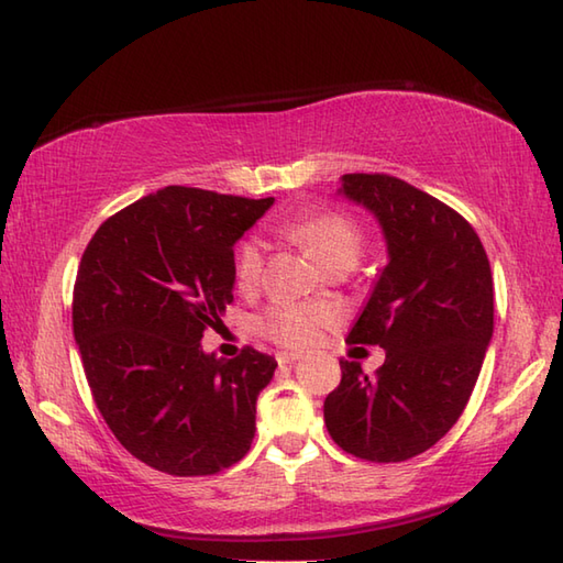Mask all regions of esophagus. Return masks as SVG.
<instances>
[{"label":"esophagus","mask_w":563,"mask_h":563,"mask_svg":"<svg viewBox=\"0 0 563 563\" xmlns=\"http://www.w3.org/2000/svg\"><path fill=\"white\" fill-rule=\"evenodd\" d=\"M295 361H300V355L297 353H278V365H292Z\"/></svg>","instance_id":"1"}]
</instances>
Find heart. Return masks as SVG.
<instances>
[{"mask_svg":"<svg viewBox=\"0 0 563 563\" xmlns=\"http://www.w3.org/2000/svg\"><path fill=\"white\" fill-rule=\"evenodd\" d=\"M288 234L297 244H302L321 266L333 261H357L363 254L365 236L361 224L343 212H314L288 224ZM263 266L261 244L256 239H246L236 249L234 275L239 288H254ZM331 312L319 305H275L261 317L258 327L268 339L290 349H302L317 339L319 324H327Z\"/></svg>","mask_w":563,"mask_h":563,"instance_id":"b5f03b06","label":"heart"}]
</instances>
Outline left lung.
<instances>
[{
    "label": "left lung",
    "mask_w": 563,
    "mask_h": 563,
    "mask_svg": "<svg viewBox=\"0 0 563 563\" xmlns=\"http://www.w3.org/2000/svg\"><path fill=\"white\" fill-rule=\"evenodd\" d=\"M339 196L373 212L387 266L351 343L379 345L375 375L341 361L324 401L333 442L369 462H404L457 423L494 336V280L482 239L462 214L387 174H345Z\"/></svg>",
    "instance_id": "8db88e82"
}]
</instances>
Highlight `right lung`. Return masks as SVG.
Wrapping results in <instances>:
<instances>
[{
  "instance_id": "1",
  "label": "right lung",
  "mask_w": 563,
  "mask_h": 563,
  "mask_svg": "<svg viewBox=\"0 0 563 563\" xmlns=\"http://www.w3.org/2000/svg\"><path fill=\"white\" fill-rule=\"evenodd\" d=\"M273 198L166 186L106 220L84 251L71 329L118 442L154 470L206 476L244 457L273 355L206 353L234 297V244Z\"/></svg>"
}]
</instances>
